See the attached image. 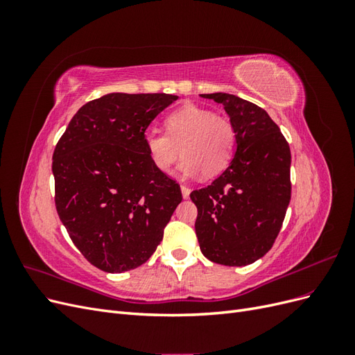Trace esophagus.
Instances as JSON below:
<instances>
[{
    "label": "esophagus",
    "instance_id": "34e87169",
    "mask_svg": "<svg viewBox=\"0 0 355 355\" xmlns=\"http://www.w3.org/2000/svg\"><path fill=\"white\" fill-rule=\"evenodd\" d=\"M180 189H182V197H184V198H188V197H189V194H191V189H189L187 185H182V187H180Z\"/></svg>",
    "mask_w": 355,
    "mask_h": 355
}]
</instances>
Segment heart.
Instances as JSON below:
<instances>
[{
  "instance_id": "1",
  "label": "heart",
  "mask_w": 355,
  "mask_h": 355,
  "mask_svg": "<svg viewBox=\"0 0 355 355\" xmlns=\"http://www.w3.org/2000/svg\"><path fill=\"white\" fill-rule=\"evenodd\" d=\"M166 132H149L145 136L146 153L158 171L170 175L178 159L180 171L194 176L213 178L227 168L237 145V130L227 116L214 115L196 103H185L166 118ZM182 151H180V148Z\"/></svg>"
}]
</instances>
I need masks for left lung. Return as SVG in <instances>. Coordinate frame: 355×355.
Listing matches in <instances>:
<instances>
[{"instance_id": "1", "label": "left lung", "mask_w": 355, "mask_h": 355, "mask_svg": "<svg viewBox=\"0 0 355 355\" xmlns=\"http://www.w3.org/2000/svg\"><path fill=\"white\" fill-rule=\"evenodd\" d=\"M222 103L237 130V151L211 185L191 192L201 253L214 263L250 265L271 249L292 196L290 148L270 115L228 93L201 94Z\"/></svg>"}]
</instances>
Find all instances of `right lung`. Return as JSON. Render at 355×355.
<instances>
[{
	"instance_id": "1",
	"label": "right lung",
	"mask_w": 355,
	"mask_h": 355,
	"mask_svg": "<svg viewBox=\"0 0 355 355\" xmlns=\"http://www.w3.org/2000/svg\"><path fill=\"white\" fill-rule=\"evenodd\" d=\"M178 96L110 93L83 105L53 153L55 204L75 247L105 272L145 263L178 204L176 180L153 164L145 132Z\"/></svg>"
}]
</instances>
